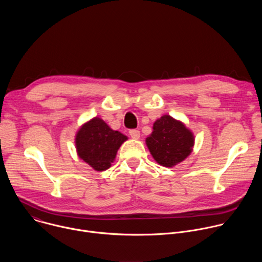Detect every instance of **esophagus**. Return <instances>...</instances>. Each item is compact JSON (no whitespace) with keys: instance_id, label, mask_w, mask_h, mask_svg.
Masks as SVG:
<instances>
[{"instance_id":"34e87169","label":"esophagus","mask_w":262,"mask_h":262,"mask_svg":"<svg viewBox=\"0 0 262 262\" xmlns=\"http://www.w3.org/2000/svg\"><path fill=\"white\" fill-rule=\"evenodd\" d=\"M129 136L135 139V140H138L140 138V130L138 129H130L129 130Z\"/></svg>"}]
</instances>
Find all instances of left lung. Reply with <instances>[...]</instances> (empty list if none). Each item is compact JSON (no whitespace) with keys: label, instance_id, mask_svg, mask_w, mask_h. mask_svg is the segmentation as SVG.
<instances>
[{"label":"left lung","instance_id":"1","mask_svg":"<svg viewBox=\"0 0 262 262\" xmlns=\"http://www.w3.org/2000/svg\"><path fill=\"white\" fill-rule=\"evenodd\" d=\"M152 128V134L146 138V145L160 165L171 168L191 155L194 136L182 122L164 115Z\"/></svg>","mask_w":262,"mask_h":262}]
</instances>
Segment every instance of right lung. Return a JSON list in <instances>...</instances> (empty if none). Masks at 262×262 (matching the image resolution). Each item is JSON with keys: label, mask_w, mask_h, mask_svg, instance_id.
<instances>
[{"label": "right lung", "mask_w": 262, "mask_h": 262, "mask_svg": "<svg viewBox=\"0 0 262 262\" xmlns=\"http://www.w3.org/2000/svg\"><path fill=\"white\" fill-rule=\"evenodd\" d=\"M127 140L123 134L112 129L102 119L95 117L81 126L76 136L80 159L96 171L111 167L121 144Z\"/></svg>", "instance_id": "add662e5"}]
</instances>
